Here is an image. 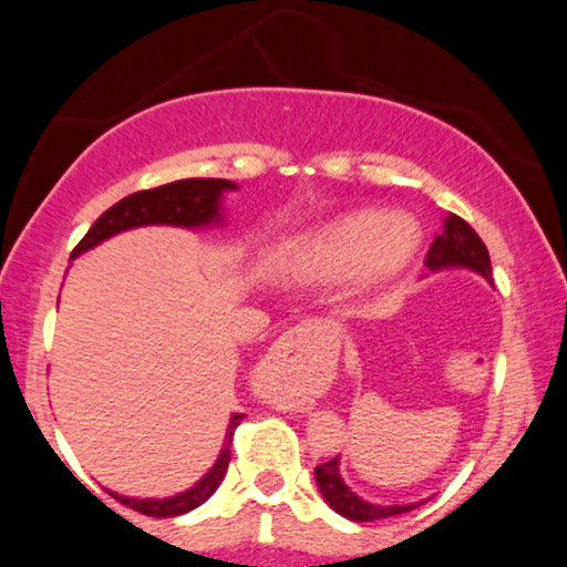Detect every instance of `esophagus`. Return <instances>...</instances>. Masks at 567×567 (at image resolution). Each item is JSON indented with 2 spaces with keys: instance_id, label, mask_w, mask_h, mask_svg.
Here are the masks:
<instances>
[{
  "instance_id": "obj_1",
  "label": "esophagus",
  "mask_w": 567,
  "mask_h": 567,
  "mask_svg": "<svg viewBox=\"0 0 567 567\" xmlns=\"http://www.w3.org/2000/svg\"><path fill=\"white\" fill-rule=\"evenodd\" d=\"M311 330H315L311 324H309V328H292L282 338H279L275 347L269 349V354L264 357L261 368H258L261 379H264V375H269L271 370H279V365L301 370L303 368L301 365V351H303L301 343H303L306 336H311ZM296 386H298V383H292V386H285V392H290V389H296Z\"/></svg>"
}]
</instances>
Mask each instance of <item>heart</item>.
Wrapping results in <instances>:
<instances>
[{"label":"heart","instance_id":"1","mask_svg":"<svg viewBox=\"0 0 567 567\" xmlns=\"http://www.w3.org/2000/svg\"><path fill=\"white\" fill-rule=\"evenodd\" d=\"M419 243L421 229L402 213H349L292 245L288 269L322 282L351 275L360 288H375L405 269Z\"/></svg>","mask_w":567,"mask_h":567}]
</instances>
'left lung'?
<instances>
[{"mask_svg":"<svg viewBox=\"0 0 567 567\" xmlns=\"http://www.w3.org/2000/svg\"><path fill=\"white\" fill-rule=\"evenodd\" d=\"M424 264L429 275H437V271H447V269H466L493 285V269H491L487 247L483 245V239L477 237V231H474L466 220L453 216V213H447V216L442 218V231L434 237L432 247H429ZM315 480H317V487H320L324 504H328L333 512L341 514V517L351 519V523L386 519V517H394V514H405L410 509H415L419 504H424V501H413V504H373V501L357 496V493L351 491L341 477V455L330 458L328 464L317 466Z\"/></svg>","mask_w":567,"mask_h":567,"instance_id":"obj_1","label":"left lung"}]
</instances>
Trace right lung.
<instances>
[{
    "mask_svg": "<svg viewBox=\"0 0 567 567\" xmlns=\"http://www.w3.org/2000/svg\"><path fill=\"white\" fill-rule=\"evenodd\" d=\"M237 188L239 186L234 184V181L226 178H186L173 181V184L157 188H148V192L130 194V197L116 202L114 207H109V210L90 226V231L84 234L82 243L76 245L74 256H82V252L93 250V247L116 237V234L141 229V226H178V229L192 231L216 229V226L226 224V194L237 192ZM239 421H243V413H231L216 464L202 474L188 491H181L175 493V496L165 498H135L122 496V493L114 491L112 496L120 501V504L130 506V509L146 514V517H178V514L197 509V506L205 504V501L218 491V485L224 483L226 470H229L231 461V437Z\"/></svg>",
    "mask_w": 567,
    "mask_h": 567,
    "instance_id": "1",
    "label": "right lung"
}]
</instances>
